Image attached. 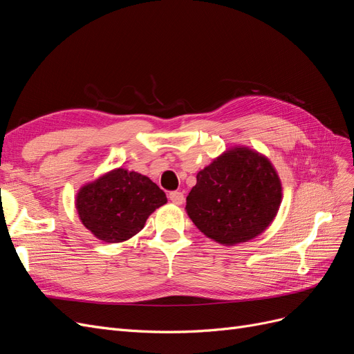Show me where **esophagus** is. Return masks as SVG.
Segmentation results:
<instances>
[{"instance_id": "34e87169", "label": "esophagus", "mask_w": 354, "mask_h": 354, "mask_svg": "<svg viewBox=\"0 0 354 354\" xmlns=\"http://www.w3.org/2000/svg\"><path fill=\"white\" fill-rule=\"evenodd\" d=\"M169 201L176 203V205H181V203L185 202V194L183 192H171V194L168 195Z\"/></svg>"}]
</instances>
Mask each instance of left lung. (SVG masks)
Instances as JSON below:
<instances>
[{
  "label": "left lung",
  "mask_w": 354,
  "mask_h": 354,
  "mask_svg": "<svg viewBox=\"0 0 354 354\" xmlns=\"http://www.w3.org/2000/svg\"><path fill=\"white\" fill-rule=\"evenodd\" d=\"M281 203L282 183L270 159L236 145L196 174L186 212L207 238L234 246L260 236Z\"/></svg>",
  "instance_id": "8db88e82"
}]
</instances>
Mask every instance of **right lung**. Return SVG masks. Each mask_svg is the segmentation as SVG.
I'll use <instances>...</instances> for the list:
<instances>
[{"label": "right lung", "mask_w": 354, "mask_h": 354, "mask_svg": "<svg viewBox=\"0 0 354 354\" xmlns=\"http://www.w3.org/2000/svg\"><path fill=\"white\" fill-rule=\"evenodd\" d=\"M167 203L156 183L136 171L115 168L80 187L75 198L78 217L94 238L125 242L140 232L151 214Z\"/></svg>", "instance_id": "obj_1"}]
</instances>
